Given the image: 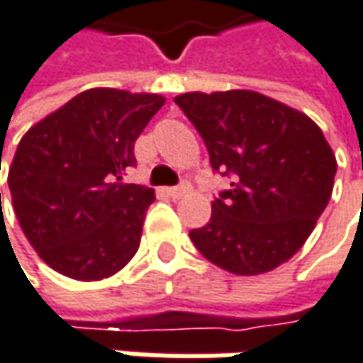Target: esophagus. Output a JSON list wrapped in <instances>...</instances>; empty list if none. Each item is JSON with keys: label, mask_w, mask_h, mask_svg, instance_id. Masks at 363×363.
Masks as SVG:
<instances>
[{"label": "esophagus", "mask_w": 363, "mask_h": 363, "mask_svg": "<svg viewBox=\"0 0 363 363\" xmlns=\"http://www.w3.org/2000/svg\"><path fill=\"white\" fill-rule=\"evenodd\" d=\"M188 190H190V186H188V184L175 186V188H165V192H167V196H171V198H182V196L186 194Z\"/></svg>", "instance_id": "34e87169"}]
</instances>
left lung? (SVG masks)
Returning a JSON list of instances; mask_svg holds the SVG:
<instances>
[{"instance_id":"1","label":"left lung","mask_w":363,"mask_h":363,"mask_svg":"<svg viewBox=\"0 0 363 363\" xmlns=\"http://www.w3.org/2000/svg\"><path fill=\"white\" fill-rule=\"evenodd\" d=\"M175 103L231 177L211 220L190 231L198 252L233 274L287 262L326 208L337 161L323 130L301 111L254 91L186 92Z\"/></svg>"}]
</instances>
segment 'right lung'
<instances>
[{"label":"right lung","mask_w":363,"mask_h":363,"mask_svg":"<svg viewBox=\"0 0 363 363\" xmlns=\"http://www.w3.org/2000/svg\"><path fill=\"white\" fill-rule=\"evenodd\" d=\"M163 103L161 94L91 89L22 136L8 173L13 213L53 271L99 281L138 252L155 192L123 175Z\"/></svg>","instance_id":"add662e5"}]
</instances>
